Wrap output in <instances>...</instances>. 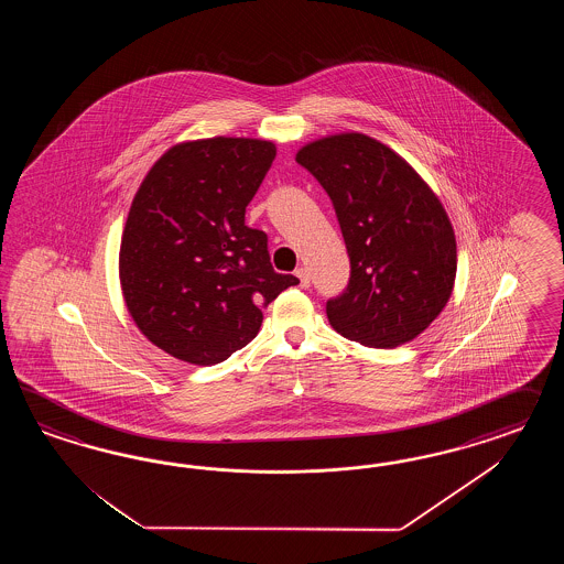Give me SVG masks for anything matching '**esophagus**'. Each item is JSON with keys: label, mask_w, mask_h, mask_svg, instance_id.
<instances>
[{"label": "esophagus", "mask_w": 564, "mask_h": 564, "mask_svg": "<svg viewBox=\"0 0 564 564\" xmlns=\"http://www.w3.org/2000/svg\"><path fill=\"white\" fill-rule=\"evenodd\" d=\"M295 274H297V279H300V285L306 290V288H310V273H307V269H304V267H300L297 271H295Z\"/></svg>", "instance_id": "obj_1"}]
</instances>
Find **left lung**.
Here are the masks:
<instances>
[{
    "instance_id": "obj_1",
    "label": "left lung",
    "mask_w": 564,
    "mask_h": 564,
    "mask_svg": "<svg viewBox=\"0 0 564 564\" xmlns=\"http://www.w3.org/2000/svg\"><path fill=\"white\" fill-rule=\"evenodd\" d=\"M295 161L330 196L351 262L347 290L326 302L328 323L368 347L413 341L455 285L457 241L443 203L403 156L359 132L307 142Z\"/></svg>"
}]
</instances>
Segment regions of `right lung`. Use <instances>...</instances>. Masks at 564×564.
I'll return each instance as SVG.
<instances>
[{
	"label": "right lung",
	"instance_id": "add662e5",
	"mask_svg": "<svg viewBox=\"0 0 564 564\" xmlns=\"http://www.w3.org/2000/svg\"><path fill=\"white\" fill-rule=\"evenodd\" d=\"M274 154L258 138L180 142L138 188L121 236V293L140 333L173 358H229L257 337L262 307L300 283L274 273L267 234L246 225Z\"/></svg>",
	"mask_w": 564,
	"mask_h": 564
}]
</instances>
